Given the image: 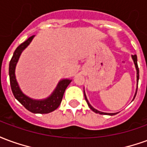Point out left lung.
<instances>
[{
  "instance_id": "left-lung-1",
  "label": "left lung",
  "mask_w": 147,
  "mask_h": 147,
  "mask_svg": "<svg viewBox=\"0 0 147 147\" xmlns=\"http://www.w3.org/2000/svg\"><path fill=\"white\" fill-rule=\"evenodd\" d=\"M132 59L133 61H134V63H135V65H136V70H137V80L139 81V67H138V64H137V56L136 55H134V56H132ZM136 93H137V91H136ZM136 95H135V97H136ZM84 97H85V99H86V102H87V104H88V105H89V107L90 108V109L92 111H94V113H99V114H107V115H111V116H113V115H115V114L117 113H102V112H100V111L97 110V109H94L90 105V104L89 103V102L87 101V98H86V94H85V93H84Z\"/></svg>"
}]
</instances>
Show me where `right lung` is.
Listing matches in <instances>:
<instances>
[{
  "label": "right lung",
  "mask_w": 147,
  "mask_h": 147,
  "mask_svg": "<svg viewBox=\"0 0 147 147\" xmlns=\"http://www.w3.org/2000/svg\"><path fill=\"white\" fill-rule=\"evenodd\" d=\"M33 36H30L29 38L23 42L21 45L18 46L16 49L15 50L13 56L11 57L10 63H9V78H10V84H11V91L13 93V95L22 105H24L27 110H29L33 113H41L45 114L51 113L53 111L59 107L61 105V101L64 96V93L67 86L71 83V80H63L58 83L57 89L52 95L45 100L42 101H35L33 99H30L27 96L24 94L19 87L16 76H15V67L16 64L17 63L19 57L20 56L21 53L27 45L30 44Z\"/></svg>",
  "instance_id": "add662e5"
}]
</instances>
